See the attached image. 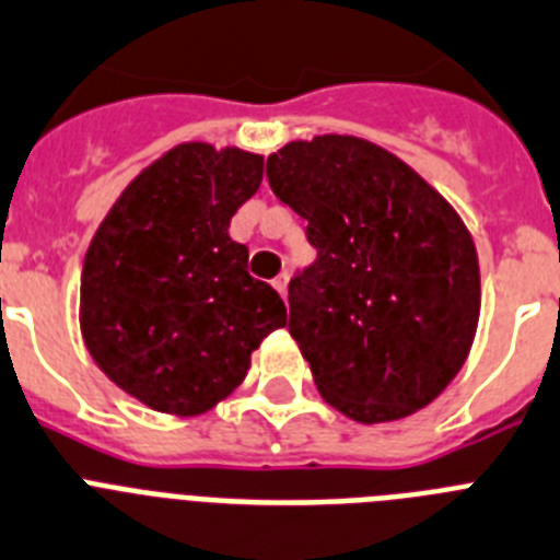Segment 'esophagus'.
<instances>
[{
    "instance_id": "esophagus-1",
    "label": "esophagus",
    "mask_w": 560,
    "mask_h": 560,
    "mask_svg": "<svg viewBox=\"0 0 560 560\" xmlns=\"http://www.w3.org/2000/svg\"><path fill=\"white\" fill-rule=\"evenodd\" d=\"M273 287H276V290H279L281 299H287V276H284V273L276 276V279H273Z\"/></svg>"
}]
</instances>
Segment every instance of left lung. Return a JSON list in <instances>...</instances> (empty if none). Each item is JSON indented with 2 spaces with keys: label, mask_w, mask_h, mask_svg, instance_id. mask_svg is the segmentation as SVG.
I'll return each instance as SVG.
<instances>
[{
  "label": "left lung",
  "mask_w": 560,
  "mask_h": 560,
  "mask_svg": "<svg viewBox=\"0 0 560 560\" xmlns=\"http://www.w3.org/2000/svg\"><path fill=\"white\" fill-rule=\"evenodd\" d=\"M318 259L290 281V335L320 397L363 425L411 417L474 347V236L428 179L354 135L290 140L267 158Z\"/></svg>",
  "instance_id": "8db88e82"
}]
</instances>
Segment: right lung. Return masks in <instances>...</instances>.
<instances>
[{"label": "right lung", "mask_w": 560, "mask_h": 560, "mask_svg": "<svg viewBox=\"0 0 560 560\" xmlns=\"http://www.w3.org/2000/svg\"><path fill=\"white\" fill-rule=\"evenodd\" d=\"M261 174V154L177 143L120 191L86 247L84 347L152 411L206 415L245 381L253 349L287 324L284 301L247 273V247L228 233Z\"/></svg>", "instance_id": "right-lung-1"}]
</instances>
